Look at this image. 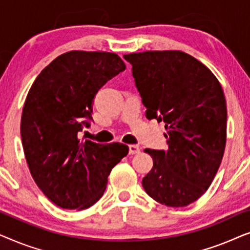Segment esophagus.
<instances>
[{"mask_svg": "<svg viewBox=\"0 0 250 250\" xmlns=\"http://www.w3.org/2000/svg\"><path fill=\"white\" fill-rule=\"evenodd\" d=\"M129 148V155H135V153L140 152V146L135 145H131L128 146Z\"/></svg>", "mask_w": 250, "mask_h": 250, "instance_id": "34e87169", "label": "esophagus"}]
</instances>
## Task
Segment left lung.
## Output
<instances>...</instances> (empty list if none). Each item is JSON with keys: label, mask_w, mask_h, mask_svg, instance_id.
<instances>
[{"label": "left lung", "mask_w": 250, "mask_h": 250, "mask_svg": "<svg viewBox=\"0 0 250 250\" xmlns=\"http://www.w3.org/2000/svg\"><path fill=\"white\" fill-rule=\"evenodd\" d=\"M146 107L148 119L165 123L167 150L145 149L153 166L142 179L146 192L169 207H184L206 192L227 143V102L220 82L182 51L124 56Z\"/></svg>", "instance_id": "obj_1"}]
</instances>
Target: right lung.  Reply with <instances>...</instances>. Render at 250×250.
<instances>
[{"label": "right lung", "mask_w": 250, "mask_h": 250, "mask_svg": "<svg viewBox=\"0 0 250 250\" xmlns=\"http://www.w3.org/2000/svg\"><path fill=\"white\" fill-rule=\"evenodd\" d=\"M125 63L116 53L69 51L41 71L27 94L20 133L27 165L47 199L64 209L82 210L100 199L111 169L128 153L78 138L90 125L98 91Z\"/></svg>", "instance_id": "add662e5"}]
</instances>
